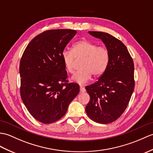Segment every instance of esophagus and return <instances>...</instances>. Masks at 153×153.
<instances>
[{
	"instance_id": "34e87169",
	"label": "esophagus",
	"mask_w": 153,
	"mask_h": 153,
	"mask_svg": "<svg viewBox=\"0 0 153 153\" xmlns=\"http://www.w3.org/2000/svg\"><path fill=\"white\" fill-rule=\"evenodd\" d=\"M85 91H86V90H85V87L83 86H80V93H85Z\"/></svg>"
}]
</instances>
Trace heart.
I'll list each match as a JSON object with an SVG mask.
<instances>
[{"label":"heart","instance_id":"b5f03b06","mask_svg":"<svg viewBox=\"0 0 153 153\" xmlns=\"http://www.w3.org/2000/svg\"><path fill=\"white\" fill-rule=\"evenodd\" d=\"M61 57L66 70L70 74L74 72L76 59H82L81 69L74 74L72 79L77 83L83 84L91 79L92 75L97 77L104 74L109 63V53L104 46L81 40L74 44L72 51H63Z\"/></svg>","mask_w":153,"mask_h":153}]
</instances>
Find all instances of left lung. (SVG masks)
Listing matches in <instances>:
<instances>
[{"label": "left lung", "instance_id": "8db88e82", "mask_svg": "<svg viewBox=\"0 0 153 153\" xmlns=\"http://www.w3.org/2000/svg\"><path fill=\"white\" fill-rule=\"evenodd\" d=\"M88 33L103 41L109 60L99 79L85 87L91 97L85 110L94 122L109 124L121 116L132 97L135 86L134 62L125 44L115 37L104 32Z\"/></svg>", "mask_w": 153, "mask_h": 153}]
</instances>
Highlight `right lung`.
Masks as SVG:
<instances>
[{"instance_id":"obj_1","label":"right lung","mask_w":153,"mask_h":153,"mask_svg":"<svg viewBox=\"0 0 153 153\" xmlns=\"http://www.w3.org/2000/svg\"><path fill=\"white\" fill-rule=\"evenodd\" d=\"M77 33L72 29L48 30L28 44L19 65L20 95L34 118L44 124L57 121L79 93L68 83L61 54Z\"/></svg>"}]
</instances>
